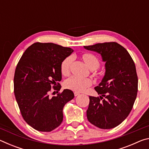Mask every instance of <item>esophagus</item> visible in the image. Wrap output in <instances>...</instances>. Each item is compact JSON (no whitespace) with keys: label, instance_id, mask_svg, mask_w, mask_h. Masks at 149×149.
Here are the masks:
<instances>
[{"label":"esophagus","instance_id":"obj_1","mask_svg":"<svg viewBox=\"0 0 149 149\" xmlns=\"http://www.w3.org/2000/svg\"><path fill=\"white\" fill-rule=\"evenodd\" d=\"M79 95H80V93H78V92H74V95H75V97H77V96Z\"/></svg>","mask_w":149,"mask_h":149}]
</instances>
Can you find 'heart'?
Segmentation results:
<instances>
[{
	"instance_id": "1",
	"label": "heart",
	"mask_w": 149,
	"mask_h": 149,
	"mask_svg": "<svg viewBox=\"0 0 149 149\" xmlns=\"http://www.w3.org/2000/svg\"><path fill=\"white\" fill-rule=\"evenodd\" d=\"M82 57L90 69H96L99 66V61L95 55L91 53H85L83 54ZM72 61V58L71 56L67 57L63 60L61 64V67H60L62 74L66 75L69 74ZM91 84L92 81L89 78L81 77L74 75L67 79L65 83V86L68 89L74 91L75 92H81L91 86Z\"/></svg>"
}]
</instances>
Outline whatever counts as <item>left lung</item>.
I'll return each mask as SVG.
<instances>
[{
	"label": "left lung",
	"instance_id": "1",
	"mask_svg": "<svg viewBox=\"0 0 149 149\" xmlns=\"http://www.w3.org/2000/svg\"><path fill=\"white\" fill-rule=\"evenodd\" d=\"M97 52L105 62V75L95 87L100 97H89L87 117L100 129H112L128 116L137 97L138 78L129 52L116 42L84 46Z\"/></svg>",
	"mask_w": 149,
	"mask_h": 149
}]
</instances>
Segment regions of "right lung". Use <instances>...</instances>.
<instances>
[{"instance_id":"right-lung-1","label":"right lung","mask_w":149,"mask_h":149,"mask_svg":"<svg viewBox=\"0 0 149 149\" xmlns=\"http://www.w3.org/2000/svg\"><path fill=\"white\" fill-rule=\"evenodd\" d=\"M73 52L69 47L37 42L27 48L17 63L15 97L24 120L35 130L49 132L61 124L63 108L74 94L70 89L52 97L49 93L51 87L60 91L61 85H56L62 79L61 64Z\"/></svg>"}]
</instances>
